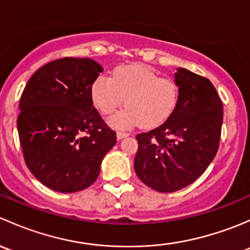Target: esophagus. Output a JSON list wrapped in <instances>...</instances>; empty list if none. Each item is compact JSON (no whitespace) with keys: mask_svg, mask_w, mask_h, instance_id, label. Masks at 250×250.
<instances>
[{"mask_svg":"<svg viewBox=\"0 0 250 250\" xmlns=\"http://www.w3.org/2000/svg\"><path fill=\"white\" fill-rule=\"evenodd\" d=\"M130 133H127V132H121V130H118L117 132V139H123V138H127L129 137Z\"/></svg>","mask_w":250,"mask_h":250,"instance_id":"obj_1","label":"esophagus"}]
</instances>
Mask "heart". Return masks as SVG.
I'll return each mask as SVG.
<instances>
[{
	"mask_svg": "<svg viewBox=\"0 0 250 250\" xmlns=\"http://www.w3.org/2000/svg\"><path fill=\"white\" fill-rule=\"evenodd\" d=\"M90 95L103 115L112 113L125 102L127 107L110 118L113 127L127 129L143 125L155 128L173 115L180 89L175 81L160 77L147 65L133 64L117 67L112 78H95Z\"/></svg>",
	"mask_w": 250,
	"mask_h": 250,
	"instance_id": "obj_1",
	"label": "heart"
}]
</instances>
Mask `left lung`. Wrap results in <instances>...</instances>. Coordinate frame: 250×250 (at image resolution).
<instances>
[{
    "label": "left lung",
    "mask_w": 250,
    "mask_h": 250,
    "mask_svg": "<svg viewBox=\"0 0 250 250\" xmlns=\"http://www.w3.org/2000/svg\"><path fill=\"white\" fill-rule=\"evenodd\" d=\"M174 81L180 97L173 115L137 135L135 173L158 192L181 190L202 175L218 152L223 125V103L208 78L179 67Z\"/></svg>",
    "instance_id": "left-lung-1"
}]
</instances>
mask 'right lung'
I'll return each mask as SVG.
<instances>
[{
  "label": "right lung",
  "instance_id": "obj_1",
  "mask_svg": "<svg viewBox=\"0 0 250 250\" xmlns=\"http://www.w3.org/2000/svg\"><path fill=\"white\" fill-rule=\"evenodd\" d=\"M103 67L89 58H62L26 83L17 125L25 163L43 185L71 193L92 185L116 133L93 106L90 88Z\"/></svg>",
  "mask_w": 250,
  "mask_h": 250
}]
</instances>
